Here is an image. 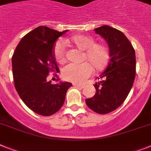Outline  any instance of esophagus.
<instances>
[{
  "label": "esophagus",
  "mask_w": 151,
  "mask_h": 151,
  "mask_svg": "<svg viewBox=\"0 0 151 151\" xmlns=\"http://www.w3.org/2000/svg\"><path fill=\"white\" fill-rule=\"evenodd\" d=\"M73 86L76 87H79V88H83L84 87V85L78 84V83H73Z\"/></svg>",
  "instance_id": "1"
}]
</instances>
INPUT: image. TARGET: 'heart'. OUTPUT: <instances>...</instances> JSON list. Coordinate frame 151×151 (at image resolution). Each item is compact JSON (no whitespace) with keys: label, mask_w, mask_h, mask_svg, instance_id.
I'll return each instance as SVG.
<instances>
[{"label":"heart","mask_w":151,"mask_h":151,"mask_svg":"<svg viewBox=\"0 0 151 151\" xmlns=\"http://www.w3.org/2000/svg\"><path fill=\"white\" fill-rule=\"evenodd\" d=\"M72 42L80 50L85 51L83 59L89 61L93 66L100 70L106 65L109 60V51L103 45H95V41L90 37L84 35L74 36ZM53 54L55 60L62 62L65 59V45L61 40L55 44ZM93 73V68L88 62L81 64L70 63L62 68V77L65 80L74 83H83Z\"/></svg>","instance_id":"b5f03b06"}]
</instances>
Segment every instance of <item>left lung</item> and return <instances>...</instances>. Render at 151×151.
<instances>
[{"label": "left lung", "instance_id": "1", "mask_svg": "<svg viewBox=\"0 0 151 151\" xmlns=\"http://www.w3.org/2000/svg\"><path fill=\"white\" fill-rule=\"evenodd\" d=\"M95 32L107 42L110 59L108 65L96 78L94 96L86 99L89 109L106 114L117 109L127 97L136 75V55L125 35L110 26L95 28Z\"/></svg>", "mask_w": 151, "mask_h": 151}]
</instances>
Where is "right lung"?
Here are the masks:
<instances>
[{"label": "right lung", "instance_id": "right-lung-1", "mask_svg": "<svg viewBox=\"0 0 151 151\" xmlns=\"http://www.w3.org/2000/svg\"><path fill=\"white\" fill-rule=\"evenodd\" d=\"M67 32L39 26L24 36L12 56L16 90L24 104L39 115L58 111L72 86L68 82L52 84L47 81L48 73L58 69L53 54L55 43Z\"/></svg>", "mask_w": 151, "mask_h": 151}]
</instances>
